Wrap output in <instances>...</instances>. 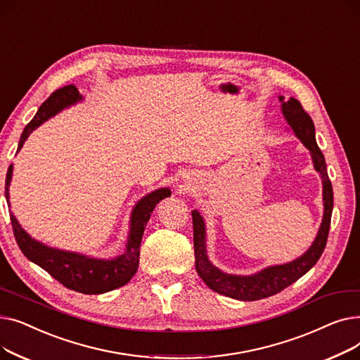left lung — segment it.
Segmentation results:
<instances>
[{
	"instance_id": "left-lung-1",
	"label": "left lung",
	"mask_w": 360,
	"mask_h": 360,
	"mask_svg": "<svg viewBox=\"0 0 360 360\" xmlns=\"http://www.w3.org/2000/svg\"><path fill=\"white\" fill-rule=\"evenodd\" d=\"M281 110L286 121L295 131V134L311 151L314 166L321 174L324 185V219L321 223L319 232L311 245V248L300 258L283 264V266L269 267L254 276H232L226 274L216 269L207 258L205 254V228L202 217L197 210L193 212V226H194V252H195V269L198 276L204 283L214 292L229 296L239 300H258L273 296L283 289L290 286L297 278L308 273L323 255L327 245V238L331 224L333 213V185L327 174V166L323 151L319 150L315 140V127L309 113L295 98L288 102L280 98Z\"/></svg>"
}]
</instances>
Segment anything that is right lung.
<instances>
[{"label":"right lung","mask_w":360,"mask_h":360,"mask_svg":"<svg viewBox=\"0 0 360 360\" xmlns=\"http://www.w3.org/2000/svg\"><path fill=\"white\" fill-rule=\"evenodd\" d=\"M82 101L80 93L74 84L64 86L55 90L51 96L41 105L36 112L34 118L26 125L22 132L20 141H18L17 151L20 150L30 136V132L36 129L49 117L55 115L61 109ZM13 166L8 167L6 176V198L8 201V186L11 181ZM170 191L167 188H160L155 193L146 195L134 207L131 216V231L127 243V250L122 255L113 259H98L89 258L80 254L65 252L60 250H52L45 247L41 242L32 239L18 224L14 214L10 213V220L13 226V233L17 240L18 248L26 255L27 259L37 264L45 271H48L55 280H58L67 289L80 292L84 295H99L121 288L132 278L139 269L140 261V243L146 224L153 213L156 204L169 197ZM10 205V201H8Z\"/></svg>","instance_id":"right-lung-1"}]
</instances>
